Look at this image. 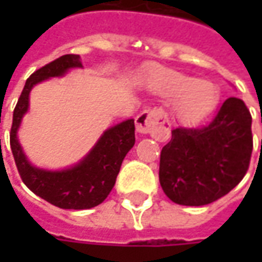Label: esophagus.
Returning a JSON list of instances; mask_svg holds the SVG:
<instances>
[{
  "label": "esophagus",
  "instance_id": "obj_1",
  "mask_svg": "<svg viewBox=\"0 0 262 262\" xmlns=\"http://www.w3.org/2000/svg\"><path fill=\"white\" fill-rule=\"evenodd\" d=\"M137 131L141 134H151V136H163L169 131L167 115L163 109H146L143 111L136 119Z\"/></svg>",
  "mask_w": 262,
  "mask_h": 262
}]
</instances>
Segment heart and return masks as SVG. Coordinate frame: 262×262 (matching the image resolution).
<instances>
[{
	"label": "heart",
	"instance_id": "obj_1",
	"mask_svg": "<svg viewBox=\"0 0 262 262\" xmlns=\"http://www.w3.org/2000/svg\"><path fill=\"white\" fill-rule=\"evenodd\" d=\"M153 89L165 96L178 97V115L188 124H196L210 115L217 105V87L195 77L184 76L175 71H163L157 74Z\"/></svg>",
	"mask_w": 262,
	"mask_h": 262
}]
</instances>
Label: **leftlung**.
<instances>
[{
	"mask_svg": "<svg viewBox=\"0 0 262 262\" xmlns=\"http://www.w3.org/2000/svg\"><path fill=\"white\" fill-rule=\"evenodd\" d=\"M251 124L244 100L229 97L206 126L173 129L160 153L163 192L181 206H206L230 192L249 167Z\"/></svg>",
	"mask_w": 262,
	"mask_h": 262,
	"instance_id": "1",
	"label": "left lung"
}]
</instances>
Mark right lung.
Instances as JSON below:
<instances>
[{
    "label": "right lung",
    "mask_w": 262,
    "mask_h": 262,
    "mask_svg": "<svg viewBox=\"0 0 262 262\" xmlns=\"http://www.w3.org/2000/svg\"><path fill=\"white\" fill-rule=\"evenodd\" d=\"M77 67H81L80 55L68 54L36 70L27 78L13 112L10 146L20 178L32 192L59 208L84 210L103 203L112 191L122 160L136 143L134 119L106 129L92 151L78 165L66 170L52 172L32 166L17 140V129L27 112L32 87L46 78L64 76L70 68Z\"/></svg>",
    "instance_id": "1"
}]
</instances>
